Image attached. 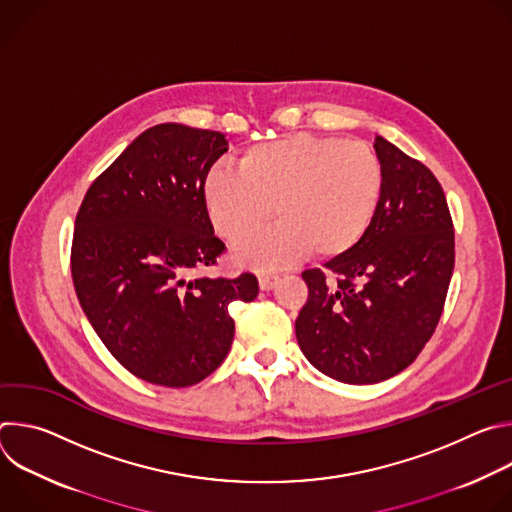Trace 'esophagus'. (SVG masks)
<instances>
[{
    "instance_id": "34e87169",
    "label": "esophagus",
    "mask_w": 512,
    "mask_h": 512,
    "mask_svg": "<svg viewBox=\"0 0 512 512\" xmlns=\"http://www.w3.org/2000/svg\"><path fill=\"white\" fill-rule=\"evenodd\" d=\"M275 283H277V275H273V273H261V275H259V287H261L263 291L271 289Z\"/></svg>"
}]
</instances>
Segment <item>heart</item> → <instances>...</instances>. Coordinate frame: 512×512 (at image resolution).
<instances>
[{
	"mask_svg": "<svg viewBox=\"0 0 512 512\" xmlns=\"http://www.w3.org/2000/svg\"><path fill=\"white\" fill-rule=\"evenodd\" d=\"M385 188L377 152L364 141L310 133L253 145L239 172L210 168L202 202L214 233L237 245L275 214L279 227L235 249L249 267H279L310 253L334 259L371 229Z\"/></svg>",
	"mask_w": 512,
	"mask_h": 512,
	"instance_id": "b5f03b06",
	"label": "heart"
}]
</instances>
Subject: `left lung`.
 Wrapping results in <instances>:
<instances>
[{"label":"left lung","instance_id":"1","mask_svg":"<svg viewBox=\"0 0 512 512\" xmlns=\"http://www.w3.org/2000/svg\"><path fill=\"white\" fill-rule=\"evenodd\" d=\"M373 148L385 172L375 221L354 249L302 273L310 296L296 320L304 356L348 385L409 367L440 322L454 271V225L440 182L385 137L375 135Z\"/></svg>","mask_w":512,"mask_h":512}]
</instances>
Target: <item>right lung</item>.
Masks as SVG:
<instances>
[{
	"mask_svg": "<svg viewBox=\"0 0 512 512\" xmlns=\"http://www.w3.org/2000/svg\"><path fill=\"white\" fill-rule=\"evenodd\" d=\"M229 150L225 133L160 123L137 135L91 184L75 221L70 269L81 308L107 350L162 387L206 379L231 350L229 306L253 302L257 277H198L225 243L202 180Z\"/></svg>",
	"mask_w": 512,
	"mask_h": 512,
	"instance_id": "add662e5",
	"label": "right lung"
}]
</instances>
